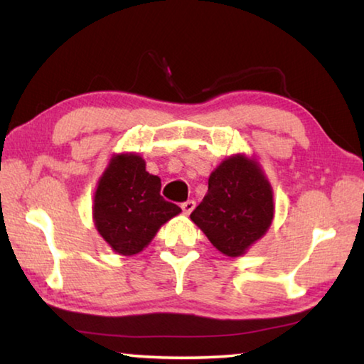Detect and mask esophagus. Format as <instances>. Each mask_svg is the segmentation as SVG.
I'll list each match as a JSON object with an SVG mask.
<instances>
[{"mask_svg": "<svg viewBox=\"0 0 364 364\" xmlns=\"http://www.w3.org/2000/svg\"><path fill=\"white\" fill-rule=\"evenodd\" d=\"M194 207H196V202L194 200H186V202H183V204H181V208H183V213L184 215H189L191 212L194 210Z\"/></svg>", "mask_w": 364, "mask_h": 364, "instance_id": "1", "label": "esophagus"}]
</instances>
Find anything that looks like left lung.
Returning a JSON list of instances; mask_svg holds the SVG:
<instances>
[{
  "mask_svg": "<svg viewBox=\"0 0 364 364\" xmlns=\"http://www.w3.org/2000/svg\"><path fill=\"white\" fill-rule=\"evenodd\" d=\"M273 189L255 157L234 154L210 178L191 220L221 254L242 257L273 223Z\"/></svg>",
  "mask_w": 364,
  "mask_h": 364,
  "instance_id": "1",
  "label": "left lung"
}]
</instances>
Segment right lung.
Instances as JSON below:
<instances>
[{
    "mask_svg": "<svg viewBox=\"0 0 364 364\" xmlns=\"http://www.w3.org/2000/svg\"><path fill=\"white\" fill-rule=\"evenodd\" d=\"M181 208L160 196V178L134 152L114 154L97 181L93 221L117 254L132 257L149 245L160 226Z\"/></svg>",
    "mask_w": 364,
    "mask_h": 364,
    "instance_id": "obj_1",
    "label": "right lung"
}]
</instances>
